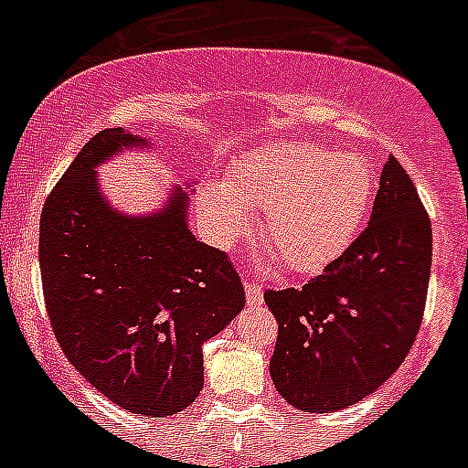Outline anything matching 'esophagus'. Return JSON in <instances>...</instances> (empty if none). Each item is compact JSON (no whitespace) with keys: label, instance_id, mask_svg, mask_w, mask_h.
<instances>
[{"label":"esophagus","instance_id":"obj_1","mask_svg":"<svg viewBox=\"0 0 468 468\" xmlns=\"http://www.w3.org/2000/svg\"><path fill=\"white\" fill-rule=\"evenodd\" d=\"M243 288H246V300L248 304H262V285L255 283V281L246 279L243 281Z\"/></svg>","mask_w":468,"mask_h":468}]
</instances>
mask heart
Segmentation results:
<instances>
[{"mask_svg":"<svg viewBox=\"0 0 468 468\" xmlns=\"http://www.w3.org/2000/svg\"><path fill=\"white\" fill-rule=\"evenodd\" d=\"M370 197L373 176L358 156L276 143L239 161L225 189H201L198 210L208 237L231 248L250 229L246 210L260 208V239L288 270L307 274L345 253L366 220Z\"/></svg>","mask_w":468,"mask_h":468,"instance_id":"obj_1","label":"heart"}]
</instances>
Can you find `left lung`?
Returning a JSON list of instances; mask_svg holds the SVG:
<instances>
[{
    "instance_id": "obj_1",
    "label": "left lung",
    "mask_w": 468,
    "mask_h": 468,
    "mask_svg": "<svg viewBox=\"0 0 468 468\" xmlns=\"http://www.w3.org/2000/svg\"><path fill=\"white\" fill-rule=\"evenodd\" d=\"M429 276L431 220L391 156L356 241L302 288L264 291L279 324L270 373L285 403L342 410L387 382L420 333Z\"/></svg>"
}]
</instances>
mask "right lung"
Segmentation results:
<instances>
[{
  "instance_id": "1",
  "label": "right lung",
  "mask_w": 468,
  "mask_h": 468,
  "mask_svg": "<svg viewBox=\"0 0 468 468\" xmlns=\"http://www.w3.org/2000/svg\"><path fill=\"white\" fill-rule=\"evenodd\" d=\"M144 144L105 128L47 197L39 220L44 304L81 378L144 417L185 410L204 388V342L246 304L231 260L194 239L183 192L128 218L102 198L93 166Z\"/></svg>"
}]
</instances>
